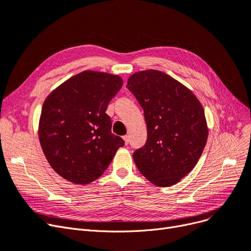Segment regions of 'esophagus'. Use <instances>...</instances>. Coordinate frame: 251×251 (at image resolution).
Returning <instances> with one entry per match:
<instances>
[{
    "mask_svg": "<svg viewBox=\"0 0 251 251\" xmlns=\"http://www.w3.org/2000/svg\"><path fill=\"white\" fill-rule=\"evenodd\" d=\"M123 140H124V142H125V145H128V144H129V136H128V135L123 136Z\"/></svg>",
    "mask_w": 251,
    "mask_h": 251,
    "instance_id": "1",
    "label": "esophagus"
}]
</instances>
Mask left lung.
<instances>
[{
    "mask_svg": "<svg viewBox=\"0 0 251 251\" xmlns=\"http://www.w3.org/2000/svg\"><path fill=\"white\" fill-rule=\"evenodd\" d=\"M126 87L144 109L148 130L134 162L156 186H172L193 170L205 149V111L187 87L159 70L135 72Z\"/></svg>",
    "mask_w": 251,
    "mask_h": 251,
    "instance_id": "left-lung-1",
    "label": "left lung"
}]
</instances>
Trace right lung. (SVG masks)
Instances as JSON below:
<instances>
[{
	"instance_id": "1",
	"label": "right lung",
	"mask_w": 251,
	"mask_h": 251,
	"mask_svg": "<svg viewBox=\"0 0 251 251\" xmlns=\"http://www.w3.org/2000/svg\"><path fill=\"white\" fill-rule=\"evenodd\" d=\"M123 86L115 74L86 70L46 97L38 135L52 170L74 184L98 179L124 141L111 133L109 101Z\"/></svg>"
}]
</instances>
